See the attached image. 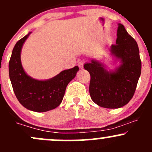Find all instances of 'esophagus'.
<instances>
[{
  "label": "esophagus",
  "mask_w": 152,
  "mask_h": 152,
  "mask_svg": "<svg viewBox=\"0 0 152 152\" xmlns=\"http://www.w3.org/2000/svg\"><path fill=\"white\" fill-rule=\"evenodd\" d=\"M78 66L79 67V68H83V67H84V62L79 61L78 63Z\"/></svg>",
  "instance_id": "1"
}]
</instances>
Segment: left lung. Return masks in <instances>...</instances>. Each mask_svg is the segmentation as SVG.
I'll return each instance as SVG.
<instances>
[{"label":"left lung","mask_w":152,"mask_h":152,"mask_svg":"<svg viewBox=\"0 0 152 152\" xmlns=\"http://www.w3.org/2000/svg\"><path fill=\"white\" fill-rule=\"evenodd\" d=\"M111 52L122 65L114 72H108L103 64L92 60L84 65L90 74L89 94L94 103L107 108H118L130 102L136 89L141 73L139 49L137 42L119 24L116 44Z\"/></svg>","instance_id":"8db88e82"}]
</instances>
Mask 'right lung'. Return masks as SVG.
Here are the masks:
<instances>
[{"instance_id": "obj_1", "label": "right lung", "mask_w": 152, "mask_h": 152, "mask_svg": "<svg viewBox=\"0 0 152 152\" xmlns=\"http://www.w3.org/2000/svg\"><path fill=\"white\" fill-rule=\"evenodd\" d=\"M30 33L19 40L13 49L9 63V78L17 100L25 108L36 112H46L61 103L67 85L74 79L79 67L65 70L49 80L32 79L23 70L20 59L22 45Z\"/></svg>"}]
</instances>
